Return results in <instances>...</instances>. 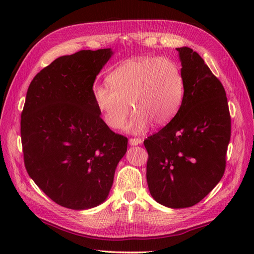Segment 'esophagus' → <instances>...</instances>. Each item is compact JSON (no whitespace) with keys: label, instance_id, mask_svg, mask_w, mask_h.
<instances>
[{"label":"esophagus","instance_id":"1","mask_svg":"<svg viewBox=\"0 0 254 254\" xmlns=\"http://www.w3.org/2000/svg\"><path fill=\"white\" fill-rule=\"evenodd\" d=\"M142 139L141 138H130L128 139V144L131 145V146H136V145L142 144Z\"/></svg>","mask_w":254,"mask_h":254}]
</instances>
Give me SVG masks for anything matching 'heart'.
I'll return each instance as SVG.
<instances>
[{
    "label": "heart",
    "instance_id": "obj_1",
    "mask_svg": "<svg viewBox=\"0 0 254 254\" xmlns=\"http://www.w3.org/2000/svg\"><path fill=\"white\" fill-rule=\"evenodd\" d=\"M109 86L94 85L93 98L111 128L120 127L131 109L127 132L141 134L150 123L168 124L185 97V78L179 64L168 58H135L120 64L107 77Z\"/></svg>",
    "mask_w": 254,
    "mask_h": 254
}]
</instances>
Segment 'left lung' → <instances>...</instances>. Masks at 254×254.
Returning <instances> with one entry per match:
<instances>
[{
	"instance_id": "obj_1",
	"label": "left lung",
	"mask_w": 254,
	"mask_h": 254,
	"mask_svg": "<svg viewBox=\"0 0 254 254\" xmlns=\"http://www.w3.org/2000/svg\"><path fill=\"white\" fill-rule=\"evenodd\" d=\"M185 97L176 117L144 141L146 179L156 202L169 208L198 203L216 187L226 167L230 141L227 97L198 53L177 48Z\"/></svg>"
}]
</instances>
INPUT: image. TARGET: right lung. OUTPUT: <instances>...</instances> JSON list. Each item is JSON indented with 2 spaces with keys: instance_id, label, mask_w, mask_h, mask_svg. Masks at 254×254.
<instances>
[{
  "instance_id": "obj_1",
  "label": "right lung",
  "mask_w": 254,
  "mask_h": 254,
  "mask_svg": "<svg viewBox=\"0 0 254 254\" xmlns=\"http://www.w3.org/2000/svg\"><path fill=\"white\" fill-rule=\"evenodd\" d=\"M113 51L82 50L56 59L27 90L20 121L25 167L52 201L82 210L104 203L127 138L97 109L93 85Z\"/></svg>"
}]
</instances>
